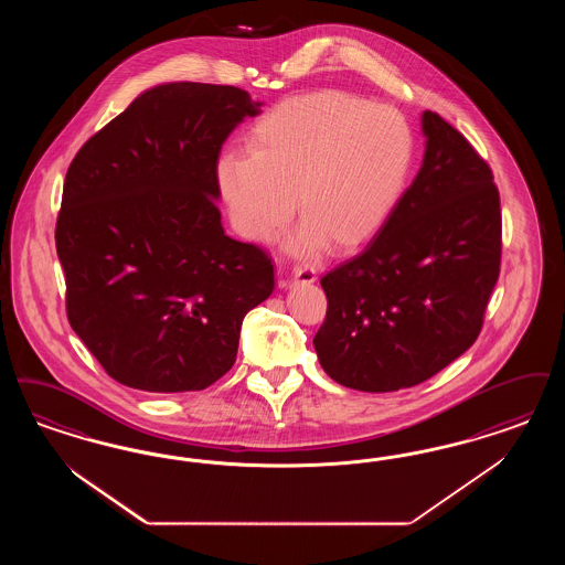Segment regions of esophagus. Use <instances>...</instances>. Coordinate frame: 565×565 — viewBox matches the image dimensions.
<instances>
[{"label":"esophagus","instance_id":"esophagus-1","mask_svg":"<svg viewBox=\"0 0 565 565\" xmlns=\"http://www.w3.org/2000/svg\"><path fill=\"white\" fill-rule=\"evenodd\" d=\"M292 281H296V284H313L316 281V271L313 269H294L292 273Z\"/></svg>","mask_w":565,"mask_h":565}]
</instances>
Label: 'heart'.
Wrapping results in <instances>:
<instances>
[{"mask_svg": "<svg viewBox=\"0 0 565 565\" xmlns=\"http://www.w3.org/2000/svg\"><path fill=\"white\" fill-rule=\"evenodd\" d=\"M249 153H223L216 186L235 228L254 242L275 235L292 214L296 252L355 248L402 198L414 156L406 117L347 92L281 100L249 130Z\"/></svg>", "mask_w": 565, "mask_h": 565, "instance_id": "obj_1", "label": "heart"}]
</instances>
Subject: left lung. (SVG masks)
Wrapping results in <instances>:
<instances>
[{
	"label": "left lung",
	"mask_w": 565,
	"mask_h": 565,
	"mask_svg": "<svg viewBox=\"0 0 565 565\" xmlns=\"http://www.w3.org/2000/svg\"><path fill=\"white\" fill-rule=\"evenodd\" d=\"M425 156L379 233L321 277L328 313L313 339L323 372L388 393L425 383L473 344L500 271L492 170L437 114Z\"/></svg>",
	"instance_id": "obj_1"
}]
</instances>
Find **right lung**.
Instances as JSON below:
<instances>
[{"instance_id": "obj_1", "label": "right lung", "mask_w": 565, "mask_h": 565, "mask_svg": "<svg viewBox=\"0 0 565 565\" xmlns=\"http://www.w3.org/2000/svg\"><path fill=\"white\" fill-rule=\"evenodd\" d=\"M260 107L233 86L166 82L71 161L56 223L68 323L117 383H216L244 317L275 290L271 258L225 235L216 205L221 149Z\"/></svg>"}]
</instances>
